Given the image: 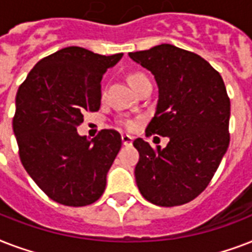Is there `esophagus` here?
<instances>
[{"instance_id": "esophagus-1", "label": "esophagus", "mask_w": 252, "mask_h": 252, "mask_svg": "<svg viewBox=\"0 0 252 252\" xmlns=\"http://www.w3.org/2000/svg\"><path fill=\"white\" fill-rule=\"evenodd\" d=\"M122 141H123V145L129 146L132 145V142H133V137L129 136V134H122Z\"/></svg>"}]
</instances>
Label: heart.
I'll use <instances>...</instances> for the list:
<instances>
[{"label": "heart", "mask_w": 252, "mask_h": 252, "mask_svg": "<svg viewBox=\"0 0 252 252\" xmlns=\"http://www.w3.org/2000/svg\"><path fill=\"white\" fill-rule=\"evenodd\" d=\"M148 80V77L145 76V74H142V73H132L129 76V84L132 85V87H136L137 86L140 82H142V81ZM124 126H126V128H132V126H134L133 122H126L124 123Z\"/></svg>", "instance_id": "1"}]
</instances>
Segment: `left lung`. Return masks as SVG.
Returning <instances> with one entry per match:
<instances>
[{"instance_id": "8db88e82", "label": "left lung", "mask_w": 252, "mask_h": 252, "mask_svg": "<svg viewBox=\"0 0 252 252\" xmlns=\"http://www.w3.org/2000/svg\"><path fill=\"white\" fill-rule=\"evenodd\" d=\"M152 72L158 103L146 136L168 137L166 148L136 138L134 176L141 195L159 207L189 203L207 188L230 142V99L222 77L203 57L171 44L130 52Z\"/></svg>"}]
</instances>
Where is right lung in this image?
Masks as SVG:
<instances>
[{
  "instance_id": "obj_1",
  "label": "right lung",
  "mask_w": 252,
  "mask_h": 252,
  "mask_svg": "<svg viewBox=\"0 0 252 252\" xmlns=\"http://www.w3.org/2000/svg\"><path fill=\"white\" fill-rule=\"evenodd\" d=\"M122 57L66 47L41 59L18 89L13 129L22 165L56 203L85 207L104 192L120 133L103 129L87 140L77 126L99 110L103 74Z\"/></svg>"
}]
</instances>
